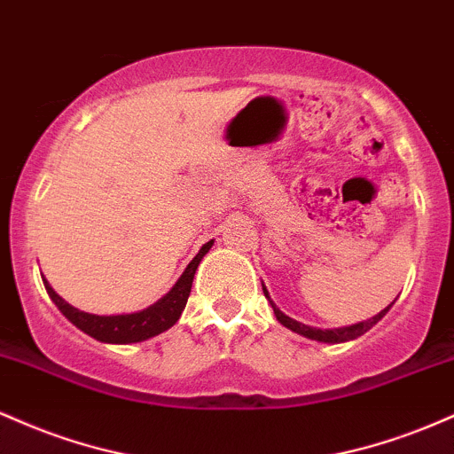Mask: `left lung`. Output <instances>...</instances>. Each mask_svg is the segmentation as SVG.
<instances>
[{
    "label": "left lung",
    "mask_w": 454,
    "mask_h": 454,
    "mask_svg": "<svg viewBox=\"0 0 454 454\" xmlns=\"http://www.w3.org/2000/svg\"><path fill=\"white\" fill-rule=\"evenodd\" d=\"M262 293H264V296H267V299H269L270 307H273V311H275V317H278V320H279V325H284L286 328H290V331L299 333V335L307 337V340L322 341V343H343V341L356 340V337L364 335V333H367L369 328H372L373 325H378V322L382 320L384 316H387V311L390 309V307H393V303H390V305L387 307V309H382V311H380L378 316L369 317V320H363V322H358V325L341 326V328H316V326H307V325H303V322H296L294 317L286 316L284 311H279V307L275 305L273 301H270V296H269V290L264 288V286H262Z\"/></svg>",
    "instance_id": "obj_1"
}]
</instances>
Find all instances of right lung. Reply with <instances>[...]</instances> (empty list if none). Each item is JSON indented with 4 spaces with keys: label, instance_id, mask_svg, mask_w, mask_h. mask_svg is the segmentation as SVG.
Returning a JSON list of instances; mask_svg holds the SVG:
<instances>
[{
    "label": "right lung",
    "instance_id": "1",
    "mask_svg": "<svg viewBox=\"0 0 454 454\" xmlns=\"http://www.w3.org/2000/svg\"><path fill=\"white\" fill-rule=\"evenodd\" d=\"M213 241L205 243L200 247V252L196 254L194 260L187 264L176 284L170 288V293L161 296L158 303L149 305L147 309L134 311V314H119V316H96L87 314V311L76 309L70 303H66L59 294L51 288L49 281H44V288L49 293L51 301L59 307V311L64 314L67 320L72 322L76 328H81L82 333L93 337V340L104 341V343H137L151 340V337L160 335V333L168 331L170 326L179 320L181 311L185 309L187 296L192 293V281H194L196 269L200 264L202 256L211 249Z\"/></svg>",
    "mask_w": 454,
    "mask_h": 454
}]
</instances>
